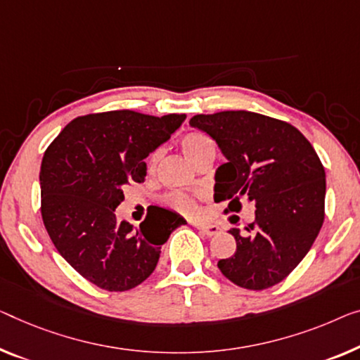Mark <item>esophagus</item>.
Instances as JSON below:
<instances>
[{"label": "esophagus", "mask_w": 360, "mask_h": 360, "mask_svg": "<svg viewBox=\"0 0 360 360\" xmlns=\"http://www.w3.org/2000/svg\"><path fill=\"white\" fill-rule=\"evenodd\" d=\"M197 229H200V231L203 234H207L208 238H210V236H214V234L219 233V226H217V224H212V223H208V224H197Z\"/></svg>", "instance_id": "34e87169"}]
</instances>
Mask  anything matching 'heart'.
Wrapping results in <instances>:
<instances>
[{"label":"heart","instance_id":"b5f03b06","mask_svg":"<svg viewBox=\"0 0 360 360\" xmlns=\"http://www.w3.org/2000/svg\"><path fill=\"white\" fill-rule=\"evenodd\" d=\"M181 147H182V152L187 158L191 160L192 163H198L203 157H207V155H214V143L213 141L205 134L202 132H189L186 134L184 137H182L181 141ZM160 162V152H153L150 155L148 158V168L150 169H155L157 168V165ZM168 205L173 207L174 210H178L184 214H191V217H194V214L198 213V205L195 202V198H192L186 194H173L168 197Z\"/></svg>","mask_w":360,"mask_h":360}]
</instances>
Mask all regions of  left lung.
Returning <instances> with one entry per match:
<instances>
[{"instance_id":"obj_1","label":"left lung","mask_w":360,"mask_h":360,"mask_svg":"<svg viewBox=\"0 0 360 360\" xmlns=\"http://www.w3.org/2000/svg\"><path fill=\"white\" fill-rule=\"evenodd\" d=\"M189 124L208 134L228 160L214 174V200L226 212L255 203L245 233L229 229L236 252L218 262L240 288H271L307 255L325 219V168L317 152L286 121L252 111L195 115Z\"/></svg>"}]
</instances>
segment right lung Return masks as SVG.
Returning <instances> with one entry per match:
<instances>
[{
    "mask_svg": "<svg viewBox=\"0 0 360 360\" xmlns=\"http://www.w3.org/2000/svg\"><path fill=\"white\" fill-rule=\"evenodd\" d=\"M186 115L150 116L131 110L79 116L46 148L40 168L41 218L50 239L80 276L106 291L146 281L162 245L186 219L157 208L132 226L117 221L122 189L146 181V160Z\"/></svg>",
    "mask_w": 360,
    "mask_h": 360,
    "instance_id": "add662e5",
    "label": "right lung"
}]
</instances>
